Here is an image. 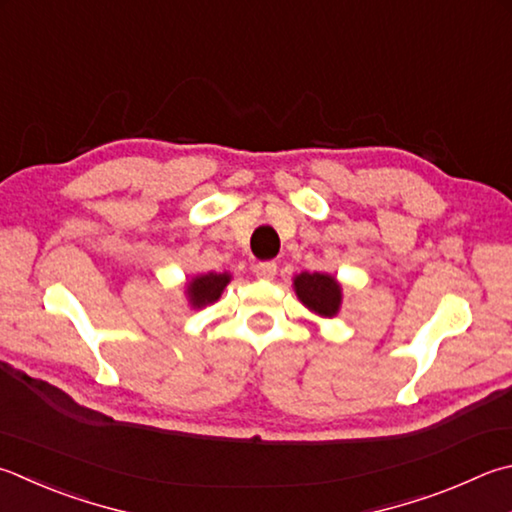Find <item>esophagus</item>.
Returning <instances> with one entry per match:
<instances>
[{"label":"esophagus","instance_id":"1","mask_svg":"<svg viewBox=\"0 0 512 512\" xmlns=\"http://www.w3.org/2000/svg\"><path fill=\"white\" fill-rule=\"evenodd\" d=\"M255 275L259 277V280H273V277L277 275V264L275 262H259L255 266Z\"/></svg>","mask_w":512,"mask_h":512}]
</instances>
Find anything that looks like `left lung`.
<instances>
[{
  "instance_id": "8db88e82",
  "label": "left lung",
  "mask_w": 512,
  "mask_h": 512,
  "mask_svg": "<svg viewBox=\"0 0 512 512\" xmlns=\"http://www.w3.org/2000/svg\"><path fill=\"white\" fill-rule=\"evenodd\" d=\"M293 291L306 309L320 318H336L342 306V284L331 273L304 271L293 277Z\"/></svg>"
}]
</instances>
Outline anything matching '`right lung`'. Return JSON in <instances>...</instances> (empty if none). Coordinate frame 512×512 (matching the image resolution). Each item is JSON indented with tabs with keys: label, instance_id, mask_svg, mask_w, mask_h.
<instances>
[{
	"label": "right lung",
	"instance_id": "right-lung-1",
	"mask_svg": "<svg viewBox=\"0 0 512 512\" xmlns=\"http://www.w3.org/2000/svg\"><path fill=\"white\" fill-rule=\"evenodd\" d=\"M230 280H232V275L228 271L192 275L190 280L183 284V295H185V300H188L190 309H203V306L215 304L221 297V293L226 291Z\"/></svg>",
	"mask_w": 512,
	"mask_h": 512
}]
</instances>
